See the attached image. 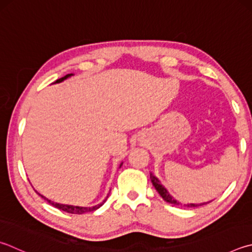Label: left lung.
<instances>
[{"instance_id": "1", "label": "left lung", "mask_w": 252, "mask_h": 252, "mask_svg": "<svg viewBox=\"0 0 252 252\" xmlns=\"http://www.w3.org/2000/svg\"><path fill=\"white\" fill-rule=\"evenodd\" d=\"M150 178H151V182H152L153 186L155 187V189L158 190V193L161 195V197L165 200L166 203H170L173 205H181L180 202H177V200L174 198L170 193H168L167 189L161 184V182L158 181V178L155 177L152 173H150ZM204 204H206V203L199 204V205H204ZM199 205L198 204H187L184 206H187V207H196V206H199Z\"/></svg>"}]
</instances>
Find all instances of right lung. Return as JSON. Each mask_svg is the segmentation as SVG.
Listing matches in <instances>:
<instances>
[{"mask_svg":"<svg viewBox=\"0 0 252 252\" xmlns=\"http://www.w3.org/2000/svg\"><path fill=\"white\" fill-rule=\"evenodd\" d=\"M70 76H72V74H68V75H66V76L62 77V78L57 79L56 81L53 82V84H58V82H62V81H63L65 79H67L68 77H70ZM121 165H122V163L120 164V167H121ZM36 193H37V191H36ZM37 194H38L39 196H42V197H43L45 200H47V202H48L50 205H53L54 207H56V208L61 209V210H63V212H66V213H69V214H78V215H80V214H85V213H88V212H94V210L98 209V208L100 207V206H102V205H103V203L106 202L107 198H108V196H107V198L104 199L101 204L95 205V206H93V207H80V206H72V205H63V204L54 203V202H52V200H50V199H48V198L45 197V196L40 195L39 193H37Z\"/></svg>","mask_w":252,"mask_h":252,"instance_id":"add662e5","label":"right lung"}]
</instances>
